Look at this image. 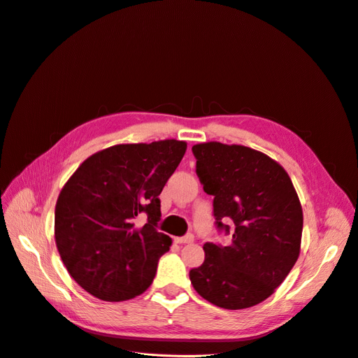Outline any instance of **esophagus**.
I'll list each match as a JSON object with an SVG mask.
<instances>
[{"label":"esophagus","mask_w":358,"mask_h":358,"mask_svg":"<svg viewBox=\"0 0 358 358\" xmlns=\"http://www.w3.org/2000/svg\"><path fill=\"white\" fill-rule=\"evenodd\" d=\"M175 241H176L178 244H189V243L194 241V236H192V234H186L185 237H178V238H175Z\"/></svg>","instance_id":"esophagus-1"}]
</instances>
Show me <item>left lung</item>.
<instances>
[{"label": "left lung", "instance_id": "1", "mask_svg": "<svg viewBox=\"0 0 358 358\" xmlns=\"http://www.w3.org/2000/svg\"><path fill=\"white\" fill-rule=\"evenodd\" d=\"M203 191L214 196V217L231 243H205L203 263L189 271L199 295L224 309H245L267 299L301 253L303 214L283 167L238 144L192 147ZM234 221V228L223 224Z\"/></svg>", "mask_w": 358, "mask_h": 358}]
</instances>
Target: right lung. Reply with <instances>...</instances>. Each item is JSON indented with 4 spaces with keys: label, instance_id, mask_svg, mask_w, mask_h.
<instances>
[{
    "label": "right lung",
    "instance_id": "right-lung-1",
    "mask_svg": "<svg viewBox=\"0 0 358 358\" xmlns=\"http://www.w3.org/2000/svg\"><path fill=\"white\" fill-rule=\"evenodd\" d=\"M186 143L117 144L83 162L59 194L55 240L73 280L92 296L121 302L147 290L172 238L156 229L159 195ZM148 215L141 227L135 218Z\"/></svg>",
    "mask_w": 358,
    "mask_h": 358
}]
</instances>
